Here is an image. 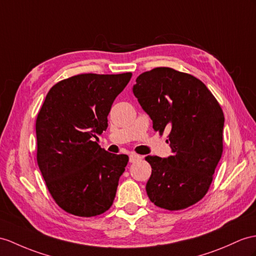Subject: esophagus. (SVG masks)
<instances>
[{
	"label": "esophagus",
	"instance_id": "esophagus-1",
	"mask_svg": "<svg viewBox=\"0 0 256 256\" xmlns=\"http://www.w3.org/2000/svg\"><path fill=\"white\" fill-rule=\"evenodd\" d=\"M142 158L140 156V155H138V154H136V153H132L129 155V160H130V163H136V162H138V160H140Z\"/></svg>",
	"mask_w": 256,
	"mask_h": 256
}]
</instances>
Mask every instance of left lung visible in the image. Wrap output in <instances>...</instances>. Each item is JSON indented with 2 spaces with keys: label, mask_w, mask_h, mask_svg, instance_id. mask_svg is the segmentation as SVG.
<instances>
[{
  "label": "left lung",
  "mask_w": 256,
  "mask_h": 256,
  "mask_svg": "<svg viewBox=\"0 0 256 256\" xmlns=\"http://www.w3.org/2000/svg\"><path fill=\"white\" fill-rule=\"evenodd\" d=\"M155 132L168 130L172 155L146 158L152 167L146 190L156 206L184 210L206 194L222 153L225 117L201 80L170 67L141 74L132 88Z\"/></svg>",
  "instance_id": "obj_1"
}]
</instances>
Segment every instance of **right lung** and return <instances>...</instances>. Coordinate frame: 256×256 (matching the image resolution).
I'll list each match as a JSON object with an SVG mask.
<instances>
[{
	"label": "right lung",
	"mask_w": 256,
	"mask_h": 256,
	"mask_svg": "<svg viewBox=\"0 0 256 256\" xmlns=\"http://www.w3.org/2000/svg\"><path fill=\"white\" fill-rule=\"evenodd\" d=\"M132 76L81 74L48 92L36 122V160L52 198L67 213L92 217L113 204L129 158L108 153L94 139L106 130L112 104Z\"/></svg>",
	"instance_id": "obj_1"
}]
</instances>
